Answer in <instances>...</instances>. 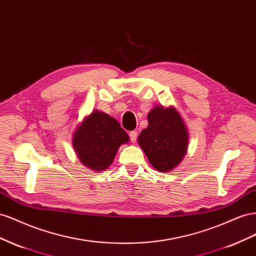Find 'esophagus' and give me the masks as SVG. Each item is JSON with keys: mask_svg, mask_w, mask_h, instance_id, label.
Listing matches in <instances>:
<instances>
[{"mask_svg": "<svg viewBox=\"0 0 256 256\" xmlns=\"http://www.w3.org/2000/svg\"><path fill=\"white\" fill-rule=\"evenodd\" d=\"M128 135H130V142H136V140H137V132H136V130H130Z\"/></svg>", "mask_w": 256, "mask_h": 256, "instance_id": "esophagus-1", "label": "esophagus"}]
</instances>
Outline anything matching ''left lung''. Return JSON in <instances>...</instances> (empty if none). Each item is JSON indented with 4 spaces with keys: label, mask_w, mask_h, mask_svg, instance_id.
<instances>
[{
    "label": "left lung",
    "mask_w": 256,
    "mask_h": 256,
    "mask_svg": "<svg viewBox=\"0 0 256 256\" xmlns=\"http://www.w3.org/2000/svg\"><path fill=\"white\" fill-rule=\"evenodd\" d=\"M188 130L174 108L154 107L148 114V126L138 136V144L158 172H170L186 156Z\"/></svg>",
    "instance_id": "8db88e82"
}]
</instances>
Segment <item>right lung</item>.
Wrapping results in <instances>:
<instances>
[{"instance_id":"add662e5","label":"right lung","mask_w":256,"mask_h":256,"mask_svg":"<svg viewBox=\"0 0 256 256\" xmlns=\"http://www.w3.org/2000/svg\"><path fill=\"white\" fill-rule=\"evenodd\" d=\"M128 140L118 121L96 110L78 126L72 146L84 165L94 170H104L114 162L120 146Z\"/></svg>"}]
</instances>
